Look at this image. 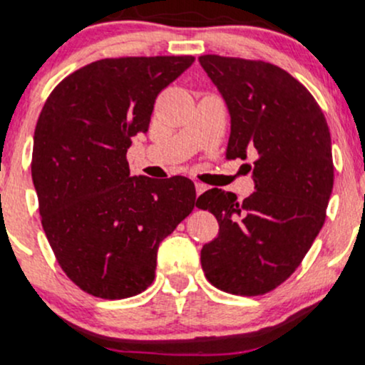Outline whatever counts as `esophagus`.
Listing matches in <instances>:
<instances>
[{
    "mask_svg": "<svg viewBox=\"0 0 365 365\" xmlns=\"http://www.w3.org/2000/svg\"><path fill=\"white\" fill-rule=\"evenodd\" d=\"M194 185H195V192H197V195H200V194H202V192H206V190H207V187L204 185V183H200V182H194Z\"/></svg>",
    "mask_w": 365,
    "mask_h": 365,
    "instance_id": "34e87169",
    "label": "esophagus"
}]
</instances>
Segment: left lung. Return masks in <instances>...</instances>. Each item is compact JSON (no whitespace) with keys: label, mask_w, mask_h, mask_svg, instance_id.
Listing matches in <instances>:
<instances>
[{"label":"left lung","mask_w":365,"mask_h":365,"mask_svg":"<svg viewBox=\"0 0 365 365\" xmlns=\"http://www.w3.org/2000/svg\"><path fill=\"white\" fill-rule=\"evenodd\" d=\"M199 63L228 108L226 156H255L247 199L221 188L197 199L220 223L200 264L220 290L262 295L290 278L324 225L334 178L329 128L311 92L279 66L217 54Z\"/></svg>","instance_id":"1"}]
</instances>
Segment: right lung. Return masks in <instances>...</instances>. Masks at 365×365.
<instances>
[{"instance_id": "right-lung-1", "label": "right lung", "mask_w": 365, "mask_h": 365, "mask_svg": "<svg viewBox=\"0 0 365 365\" xmlns=\"http://www.w3.org/2000/svg\"><path fill=\"white\" fill-rule=\"evenodd\" d=\"M194 56L106 58L58 83L34 132L32 180L61 269L99 299L153 283L158 247L190 215L185 177H130L132 137L149 130L154 101Z\"/></svg>"}]
</instances>
